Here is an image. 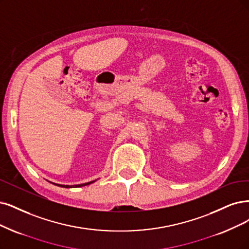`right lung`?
Segmentation results:
<instances>
[{
    "label": "right lung",
    "instance_id": "add662e5",
    "mask_svg": "<svg viewBox=\"0 0 249 249\" xmlns=\"http://www.w3.org/2000/svg\"><path fill=\"white\" fill-rule=\"evenodd\" d=\"M92 182H94V180L93 181H89V182H86V183H82V185H76V186H64V185H57V186H59V187H63V188H77V187H83V186H87V185H90V183H92ZM55 185V183H54Z\"/></svg>",
    "mask_w": 249,
    "mask_h": 249
}]
</instances>
